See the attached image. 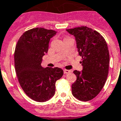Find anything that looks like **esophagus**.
<instances>
[{
	"mask_svg": "<svg viewBox=\"0 0 121 121\" xmlns=\"http://www.w3.org/2000/svg\"><path fill=\"white\" fill-rule=\"evenodd\" d=\"M64 73L66 74V73H69V72H71V71H70V70L64 69Z\"/></svg>",
	"mask_w": 121,
	"mask_h": 121,
	"instance_id": "1",
	"label": "esophagus"
}]
</instances>
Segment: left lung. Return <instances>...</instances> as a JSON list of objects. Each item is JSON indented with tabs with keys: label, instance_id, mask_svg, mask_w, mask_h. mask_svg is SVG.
Wrapping results in <instances>:
<instances>
[{
	"label": "left lung",
	"instance_id": "obj_1",
	"mask_svg": "<svg viewBox=\"0 0 121 121\" xmlns=\"http://www.w3.org/2000/svg\"><path fill=\"white\" fill-rule=\"evenodd\" d=\"M74 36L82 70H75L77 80L72 85L73 96L81 101L90 100L103 88L109 72V53L105 40L100 33L87 27L66 30Z\"/></svg>",
	"mask_w": 121,
	"mask_h": 121
}]
</instances>
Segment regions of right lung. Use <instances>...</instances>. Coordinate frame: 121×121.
Here are the masks:
<instances>
[{"mask_svg": "<svg viewBox=\"0 0 121 121\" xmlns=\"http://www.w3.org/2000/svg\"><path fill=\"white\" fill-rule=\"evenodd\" d=\"M56 33L52 30L33 28L25 32L16 46L14 59L18 80L25 94L37 102H46L55 95L56 81L64 74L61 68H45L41 65L50 39Z\"/></svg>", "mask_w": 121, "mask_h": 121, "instance_id": "1", "label": "right lung"}]
</instances>
